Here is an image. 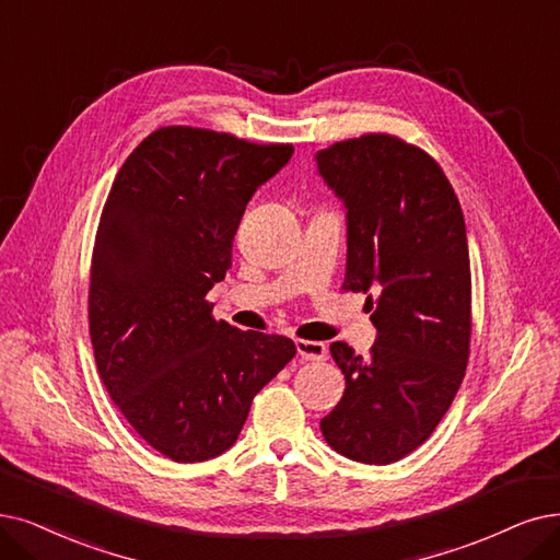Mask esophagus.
I'll return each mask as SVG.
<instances>
[{"label":"esophagus","instance_id":"34e87169","mask_svg":"<svg viewBox=\"0 0 560 560\" xmlns=\"http://www.w3.org/2000/svg\"><path fill=\"white\" fill-rule=\"evenodd\" d=\"M296 351L303 361H324L328 353L326 345L317 340H296Z\"/></svg>","mask_w":560,"mask_h":560}]
</instances>
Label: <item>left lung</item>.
<instances>
[{
  "label": "left lung",
  "mask_w": 560,
  "mask_h": 560,
  "mask_svg": "<svg viewBox=\"0 0 560 560\" xmlns=\"http://www.w3.org/2000/svg\"><path fill=\"white\" fill-rule=\"evenodd\" d=\"M315 161L347 209L342 289L376 294L370 355L330 345L347 386L322 432L349 459L393 464L436 430L471 353L462 207L432 155L388 132L335 142Z\"/></svg>",
  "instance_id": "8db88e82"
}]
</instances>
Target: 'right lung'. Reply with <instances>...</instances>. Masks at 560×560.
<instances>
[{
    "label": "right lung",
    "instance_id": "right-lung-1",
    "mask_svg": "<svg viewBox=\"0 0 560 560\" xmlns=\"http://www.w3.org/2000/svg\"><path fill=\"white\" fill-rule=\"evenodd\" d=\"M292 153L163 126L109 188L89 278L96 368L130 428L174 462L232 448L255 395L296 355L284 335L215 322L207 301L250 197Z\"/></svg>",
    "mask_w": 560,
    "mask_h": 560
}]
</instances>
